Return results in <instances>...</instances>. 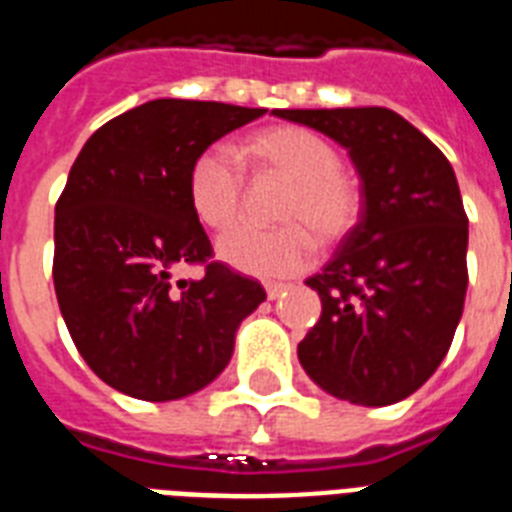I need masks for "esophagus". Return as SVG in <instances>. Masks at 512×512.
<instances>
[{
	"label": "esophagus",
	"mask_w": 512,
	"mask_h": 512,
	"mask_svg": "<svg viewBox=\"0 0 512 512\" xmlns=\"http://www.w3.org/2000/svg\"><path fill=\"white\" fill-rule=\"evenodd\" d=\"M264 290H267V298L275 301V298H280L282 293L288 290V285H285V282H264Z\"/></svg>",
	"instance_id": "esophagus-1"
}]
</instances>
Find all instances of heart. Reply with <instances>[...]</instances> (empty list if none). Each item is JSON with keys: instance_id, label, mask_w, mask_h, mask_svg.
Here are the masks:
<instances>
[{"instance_id": "b5f03b06", "label": "heart", "mask_w": 512, "mask_h": 512, "mask_svg": "<svg viewBox=\"0 0 512 512\" xmlns=\"http://www.w3.org/2000/svg\"><path fill=\"white\" fill-rule=\"evenodd\" d=\"M237 158L253 174L290 182L280 206L277 230L237 227L216 245L224 264L248 275H288L314 259L313 237L322 245L341 243L359 224L362 190L341 171V153L322 134L296 124L267 126L245 134ZM187 200L195 219L208 230H227L240 214L243 179L224 147H206L187 171Z\"/></svg>"}]
</instances>
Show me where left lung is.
I'll use <instances>...</instances> for the list:
<instances>
[{"instance_id": "8db88e82", "label": "left lung", "mask_w": 512, "mask_h": 512, "mask_svg": "<svg viewBox=\"0 0 512 512\" xmlns=\"http://www.w3.org/2000/svg\"><path fill=\"white\" fill-rule=\"evenodd\" d=\"M349 150L362 216L306 280L320 322L298 343L306 375L335 399L386 407L447 357L468 290V216L452 163L388 108L275 110Z\"/></svg>"}]
</instances>
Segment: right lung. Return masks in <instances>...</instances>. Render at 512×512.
<instances>
[{
	"label": "right lung",
	"instance_id": "right-lung-1",
	"mask_svg": "<svg viewBox=\"0 0 512 512\" xmlns=\"http://www.w3.org/2000/svg\"><path fill=\"white\" fill-rule=\"evenodd\" d=\"M267 108L150 100L100 126L73 161L55 206V293L97 378L134 399L171 402L230 365L240 322L267 298L251 277L211 261L187 200L195 155ZM206 263L200 281L170 282Z\"/></svg>",
	"mask_w": 512,
	"mask_h": 512
}]
</instances>
